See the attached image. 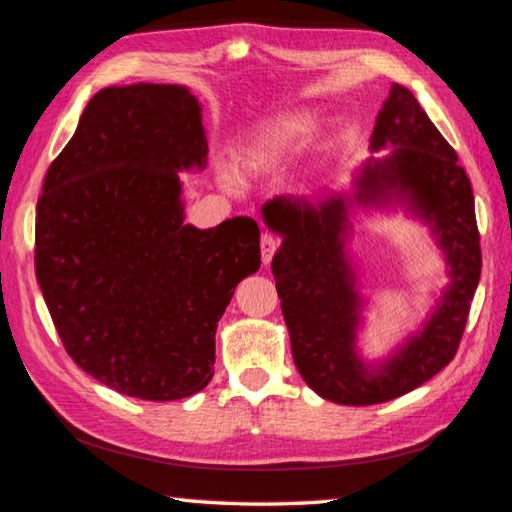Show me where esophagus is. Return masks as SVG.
Segmentation results:
<instances>
[{"label": "esophagus", "mask_w": 512, "mask_h": 512, "mask_svg": "<svg viewBox=\"0 0 512 512\" xmlns=\"http://www.w3.org/2000/svg\"><path fill=\"white\" fill-rule=\"evenodd\" d=\"M259 248H262V259L264 264H271L273 255L277 253V248H280V239L273 237V235H262V241H259Z\"/></svg>", "instance_id": "esophagus-1"}]
</instances>
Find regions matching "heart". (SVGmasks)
<instances>
[{
  "label": "heart",
  "instance_id": "obj_1",
  "mask_svg": "<svg viewBox=\"0 0 512 512\" xmlns=\"http://www.w3.org/2000/svg\"><path fill=\"white\" fill-rule=\"evenodd\" d=\"M313 127V116L302 114V111L268 120L244 145L237 147V167L250 176L271 172L286 156H291L309 141Z\"/></svg>",
  "mask_w": 512,
  "mask_h": 512
}]
</instances>
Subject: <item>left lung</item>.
Instances as JSON below:
<instances>
[{"label": "left lung", "instance_id": "left-lung-1", "mask_svg": "<svg viewBox=\"0 0 512 512\" xmlns=\"http://www.w3.org/2000/svg\"><path fill=\"white\" fill-rule=\"evenodd\" d=\"M387 145H394L389 159L362 167L356 201H374L389 190L407 194L439 232L452 282L425 329L376 371L353 351L358 297L342 253L349 199L329 197L315 206L275 197L262 208L266 226L284 237L271 271L295 367L313 392L340 405L392 401L439 374L459 349L481 275L470 179L452 145L401 85L389 89L371 134V150Z\"/></svg>", "mask_w": 512, "mask_h": 512}]
</instances>
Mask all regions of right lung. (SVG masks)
<instances>
[{
  "instance_id": "obj_1",
  "label": "right lung",
  "mask_w": 512,
  "mask_h": 512,
  "mask_svg": "<svg viewBox=\"0 0 512 512\" xmlns=\"http://www.w3.org/2000/svg\"><path fill=\"white\" fill-rule=\"evenodd\" d=\"M201 107L179 85L107 87L44 176L35 275L73 362L143 401L197 394L215 331L259 268V226L183 224V167H203Z\"/></svg>"
}]
</instances>
